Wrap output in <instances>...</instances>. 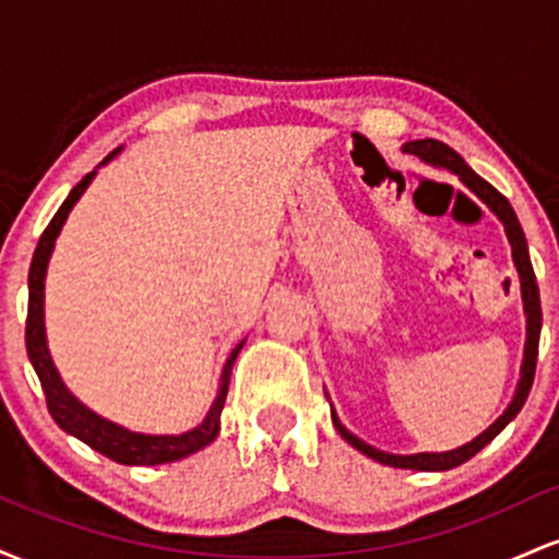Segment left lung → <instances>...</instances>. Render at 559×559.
Returning <instances> with one entry per match:
<instances>
[{"instance_id":"8db88e82","label":"left lung","mask_w":559,"mask_h":559,"mask_svg":"<svg viewBox=\"0 0 559 559\" xmlns=\"http://www.w3.org/2000/svg\"><path fill=\"white\" fill-rule=\"evenodd\" d=\"M404 152L409 155H418L423 163L436 165V168H447L452 173H457L460 181H463L473 194H478V199H484L489 204V210L499 221L504 223V234L512 243V260H515L518 275H521V292H523V307H525V352H523V368H521V381H518L515 396H512L510 407L499 415L497 420L486 428L484 433H478L476 439L467 441V444L449 449V452H420V454H389L381 452V449L365 444L362 439H357L355 433H349L342 426V420L336 418V413L331 409V418L336 431L344 436V441H349L352 447L360 449L362 454L373 457L376 463L391 465V467H404V471H452V467L467 463L473 454H478L489 441L497 436L502 428L521 413V407L528 400V391L534 386V376H536V357H538V333H542V301H538V286H536V275H534V265H531L528 258V243H525L523 228L518 223L515 210L510 207V202L493 189L491 183H486L478 173L471 170V165L465 163L452 146L441 144L436 139H420V141H409L404 144Z\"/></svg>"}]
</instances>
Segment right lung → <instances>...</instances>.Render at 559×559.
<instances>
[{"label": "right lung", "instance_id": "obj_1", "mask_svg": "<svg viewBox=\"0 0 559 559\" xmlns=\"http://www.w3.org/2000/svg\"><path fill=\"white\" fill-rule=\"evenodd\" d=\"M120 150H115L102 159L99 165L110 163V159L118 155ZM96 170L86 173L79 183L73 186L66 202L60 204L49 226L44 228L41 239L36 243L34 260H31L28 271V320H25V349H28V360L34 365L38 381H41L44 396H47L49 415H52L57 426L62 431H68L75 439H81L83 444L96 449L105 457L115 460L120 465H163V463H176V460L189 457V454L199 452L207 444H213L217 431H221V413L223 404H226L228 396V381H230V368H234L236 357H239L243 342L230 352L226 360V368H223L221 376V389H217V396L210 407L207 418L199 423L191 431L178 433V436H152V433H136L128 431V428L118 426V423L99 418L94 409H88L86 404H81L73 394L66 389L60 373H57L52 357H49L47 349V331H44V278H47V265L49 258H52V249L57 236H60L62 223L68 221V213L73 210V204L79 202L83 191L88 189V183L94 181Z\"/></svg>", "mask_w": 559, "mask_h": 559}]
</instances>
